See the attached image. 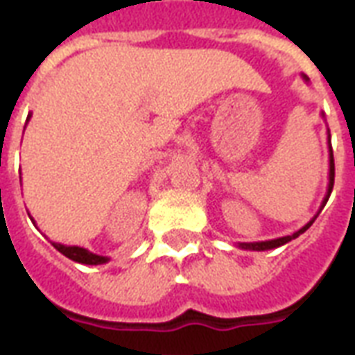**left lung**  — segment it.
<instances>
[{
    "label": "left lung",
    "instance_id": "8db88e82",
    "mask_svg": "<svg viewBox=\"0 0 355 355\" xmlns=\"http://www.w3.org/2000/svg\"><path fill=\"white\" fill-rule=\"evenodd\" d=\"M305 81H309V78L307 76H302ZM324 117V115H322ZM328 147H329V182H328V191H326V197H324V201H322L320 205V210L316 212V216L322 212V208L326 207V202H328L329 196H331V189H334V180H335V164H334V150H331V135H329V130H328ZM316 216L313 218V220L307 223V225H304L300 231L292 232V234H288V236H281V238H274V240H264V242H242L238 243V248H242V250H250V251H266V250H275V248H279V245H285V243H288L291 240H294V238H297L300 234H304L307 229H309L311 225H313V221L316 220Z\"/></svg>",
    "mask_w": 355,
    "mask_h": 355
}]
</instances>
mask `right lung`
Wrapping results in <instances>:
<instances>
[{
  "mask_svg": "<svg viewBox=\"0 0 355 355\" xmlns=\"http://www.w3.org/2000/svg\"><path fill=\"white\" fill-rule=\"evenodd\" d=\"M29 119H31V113L27 115V121H29ZM29 218H31V216H29ZM51 245H53L59 253H63L64 257H69L70 261L80 262V264L96 266V264H105V262L110 261V257L96 255V253H91V251L85 250V248H80V245H64V243L59 242H51Z\"/></svg>",
  "mask_w": 355,
  "mask_h": 355,
  "instance_id": "1",
  "label": "right lung"
}]
</instances>
